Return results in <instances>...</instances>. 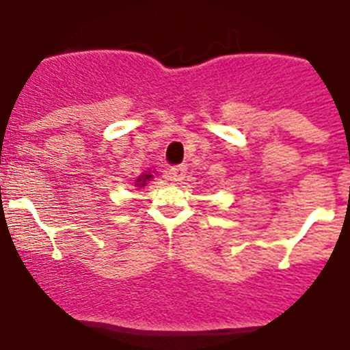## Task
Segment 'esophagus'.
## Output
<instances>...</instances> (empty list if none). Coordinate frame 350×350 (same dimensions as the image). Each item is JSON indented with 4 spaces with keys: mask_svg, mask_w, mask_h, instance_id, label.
Here are the masks:
<instances>
[{
    "mask_svg": "<svg viewBox=\"0 0 350 350\" xmlns=\"http://www.w3.org/2000/svg\"><path fill=\"white\" fill-rule=\"evenodd\" d=\"M186 173H188V167L186 166H175L170 170V173H167V177H170V180L172 183H183L184 178H186Z\"/></svg>",
    "mask_w": 350,
    "mask_h": 350,
    "instance_id": "34e87169",
    "label": "esophagus"
}]
</instances>
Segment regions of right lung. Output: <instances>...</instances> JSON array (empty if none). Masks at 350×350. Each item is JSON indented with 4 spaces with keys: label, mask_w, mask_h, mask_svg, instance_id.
<instances>
[{
    "label": "right lung",
    "mask_w": 350,
    "mask_h": 350,
    "mask_svg": "<svg viewBox=\"0 0 350 350\" xmlns=\"http://www.w3.org/2000/svg\"><path fill=\"white\" fill-rule=\"evenodd\" d=\"M152 177H153L152 173H142L141 177L135 180V186H137V188H142V186H146V183H148V180H152Z\"/></svg>",
    "instance_id": "add662e5"
}]
</instances>
